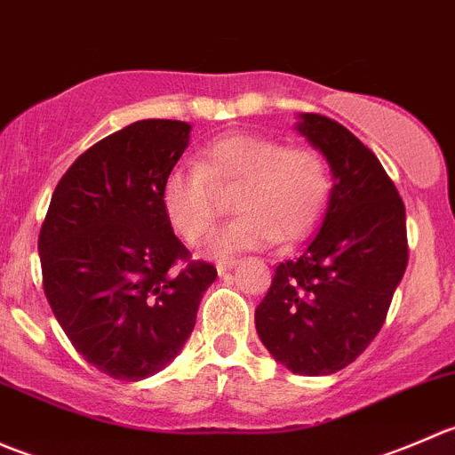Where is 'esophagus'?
<instances>
[{"label": "esophagus", "mask_w": 455, "mask_h": 455, "mask_svg": "<svg viewBox=\"0 0 455 455\" xmlns=\"http://www.w3.org/2000/svg\"><path fill=\"white\" fill-rule=\"evenodd\" d=\"M235 264H237V259H233V257H231V259H220L218 261V273L224 275L227 270H231Z\"/></svg>", "instance_id": "34e87169"}]
</instances>
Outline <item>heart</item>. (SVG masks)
Returning <instances> with one entry per match:
<instances>
[{
    "label": "heart",
    "instance_id": "heart-1",
    "mask_svg": "<svg viewBox=\"0 0 455 455\" xmlns=\"http://www.w3.org/2000/svg\"><path fill=\"white\" fill-rule=\"evenodd\" d=\"M218 191H235L240 218L220 228L209 253L227 257L275 242H299L319 224L332 178L310 147H286L261 134H228L202 151L198 164H180L164 176L160 202L173 231L198 244L220 213Z\"/></svg>",
    "mask_w": 455,
    "mask_h": 455
}]
</instances>
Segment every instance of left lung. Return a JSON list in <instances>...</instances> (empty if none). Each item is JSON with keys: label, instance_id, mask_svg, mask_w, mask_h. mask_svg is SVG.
I'll return each instance as SVG.
<instances>
[{"label": "left lung", "instance_id": "8db88e82", "mask_svg": "<svg viewBox=\"0 0 455 455\" xmlns=\"http://www.w3.org/2000/svg\"><path fill=\"white\" fill-rule=\"evenodd\" d=\"M295 130L332 172L325 213L301 253L275 268L255 310L261 343L292 374L328 376L374 341L407 268L405 204L383 164L321 114Z\"/></svg>", "mask_w": 455, "mask_h": 455}]
</instances>
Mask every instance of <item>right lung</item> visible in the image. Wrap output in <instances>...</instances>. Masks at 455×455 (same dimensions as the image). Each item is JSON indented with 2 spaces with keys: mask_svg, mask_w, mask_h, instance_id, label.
Wrapping results in <instances>:
<instances>
[{
  "mask_svg": "<svg viewBox=\"0 0 455 455\" xmlns=\"http://www.w3.org/2000/svg\"><path fill=\"white\" fill-rule=\"evenodd\" d=\"M182 121H136L75 160L39 233L44 291L87 363L118 380L167 368L191 337L218 270L191 261L160 202L189 147Z\"/></svg>",
  "mask_w": 455,
  "mask_h": 455,
  "instance_id": "1",
  "label": "right lung"
}]
</instances>
